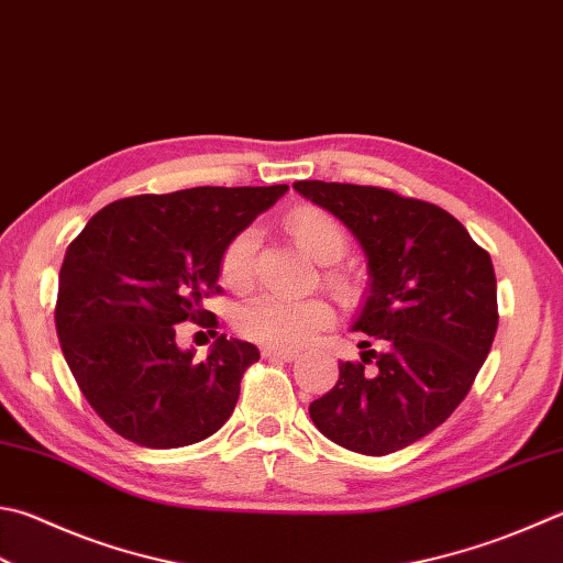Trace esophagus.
Listing matches in <instances>:
<instances>
[{"label": "esophagus", "instance_id": "34e87169", "mask_svg": "<svg viewBox=\"0 0 563 563\" xmlns=\"http://www.w3.org/2000/svg\"><path fill=\"white\" fill-rule=\"evenodd\" d=\"M262 355L264 357H269V360H282V363H291V360H296V350H282V347H264L262 350Z\"/></svg>", "mask_w": 563, "mask_h": 563}]
</instances>
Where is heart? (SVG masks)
<instances>
[{"instance_id":"heart-1","label":"heart","mask_w":563,"mask_h":563,"mask_svg":"<svg viewBox=\"0 0 563 563\" xmlns=\"http://www.w3.org/2000/svg\"><path fill=\"white\" fill-rule=\"evenodd\" d=\"M289 235L299 242L303 252H309L316 262H338L347 250V232L343 222L333 213L316 206H301L284 218ZM260 235L254 228L240 230L232 238L220 257L222 279L235 289H245L252 282L254 252H257ZM338 289H345L341 274H331ZM333 306L325 299H282V296H254L240 306L238 328L242 335L269 347L294 350L311 343L313 338L333 323Z\"/></svg>"}]
</instances>
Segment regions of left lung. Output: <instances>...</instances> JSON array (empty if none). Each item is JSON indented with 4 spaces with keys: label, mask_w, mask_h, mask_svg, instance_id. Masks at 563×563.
<instances>
[{
    "label": "left lung",
    "mask_w": 563,
    "mask_h": 563,
    "mask_svg": "<svg viewBox=\"0 0 563 563\" xmlns=\"http://www.w3.org/2000/svg\"><path fill=\"white\" fill-rule=\"evenodd\" d=\"M294 188L333 213L363 247L369 294L353 328L379 343L360 353L363 363H341L335 387L311 401V419L347 451L407 449L451 417L490 353L500 318L490 254L427 200L377 186L296 181Z\"/></svg>",
    "instance_id": "8db88e82"
}]
</instances>
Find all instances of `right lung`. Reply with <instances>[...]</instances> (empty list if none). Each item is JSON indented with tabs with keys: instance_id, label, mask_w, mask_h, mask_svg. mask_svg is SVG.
Instances as JSON below:
<instances>
[{
	"instance_id": "add662e5",
	"label": "right lung",
	"mask_w": 563,
	"mask_h": 563,
	"mask_svg": "<svg viewBox=\"0 0 563 563\" xmlns=\"http://www.w3.org/2000/svg\"><path fill=\"white\" fill-rule=\"evenodd\" d=\"M289 186H198L104 206L70 242L58 274L56 333L88 405L146 449L198 443L230 419L252 343L220 335L206 360L176 345V323L218 325L228 242ZM211 318L208 319L207 316Z\"/></svg>"
}]
</instances>
